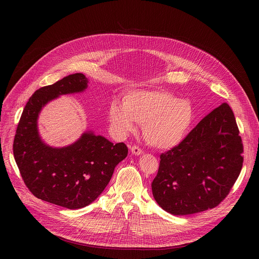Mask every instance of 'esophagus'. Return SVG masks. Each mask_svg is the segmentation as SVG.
<instances>
[{
  "label": "esophagus",
  "instance_id": "1",
  "mask_svg": "<svg viewBox=\"0 0 259 259\" xmlns=\"http://www.w3.org/2000/svg\"><path fill=\"white\" fill-rule=\"evenodd\" d=\"M131 152H132V154L133 155H135V156H140V155H142V150L140 149V147H138V146H136V145H133L132 147H131Z\"/></svg>",
  "mask_w": 259,
  "mask_h": 259
}]
</instances>
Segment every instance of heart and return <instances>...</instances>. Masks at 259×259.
<instances>
[{
	"label": "heart",
	"instance_id": "obj_1",
	"mask_svg": "<svg viewBox=\"0 0 259 259\" xmlns=\"http://www.w3.org/2000/svg\"><path fill=\"white\" fill-rule=\"evenodd\" d=\"M110 126L119 136L136 130L142 125L146 142L159 150H171L187 137L195 110L187 99H178L163 90H136L123 96V103L110 101L108 105Z\"/></svg>",
	"mask_w": 259,
	"mask_h": 259
}]
</instances>
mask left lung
Listing matches in <instances>:
<instances>
[{
    "label": "left lung",
    "instance_id": "1",
    "mask_svg": "<svg viewBox=\"0 0 259 259\" xmlns=\"http://www.w3.org/2000/svg\"><path fill=\"white\" fill-rule=\"evenodd\" d=\"M153 196L173 215L216 207L230 193L243 166V143L232 108L221 103L180 144L160 156Z\"/></svg>",
    "mask_w": 259,
    "mask_h": 259
}]
</instances>
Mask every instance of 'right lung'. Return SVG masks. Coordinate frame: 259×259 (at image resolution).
<instances>
[{"label": "right lung", "mask_w": 259, "mask_h": 259, "mask_svg": "<svg viewBox=\"0 0 259 259\" xmlns=\"http://www.w3.org/2000/svg\"><path fill=\"white\" fill-rule=\"evenodd\" d=\"M88 87L83 73H72L36 90L19 120L13 154L21 177L38 199L68 209H80L104 191L116 166L128 155L125 143L114 144L93 131L84 132L67 146L46 144L38 130L42 108L60 95L80 93Z\"/></svg>", "instance_id": "obj_1"}]
</instances>
